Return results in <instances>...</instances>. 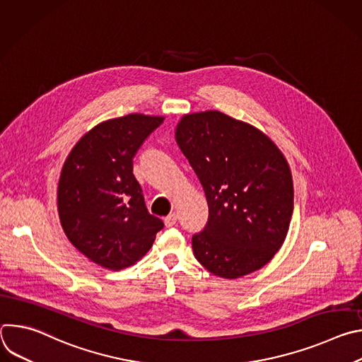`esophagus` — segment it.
Instances as JSON below:
<instances>
[{
    "instance_id": "34e87169",
    "label": "esophagus",
    "mask_w": 362,
    "mask_h": 362,
    "mask_svg": "<svg viewBox=\"0 0 362 362\" xmlns=\"http://www.w3.org/2000/svg\"><path fill=\"white\" fill-rule=\"evenodd\" d=\"M177 223V215H169V216H166L165 218V225L168 226V228H172V226H175Z\"/></svg>"
}]
</instances>
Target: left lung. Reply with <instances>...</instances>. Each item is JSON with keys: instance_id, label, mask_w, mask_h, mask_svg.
Returning a JSON list of instances; mask_svg holds the SVG:
<instances>
[{"instance_id": "left-lung-1", "label": "left lung", "mask_w": 362, "mask_h": 362, "mask_svg": "<svg viewBox=\"0 0 362 362\" xmlns=\"http://www.w3.org/2000/svg\"><path fill=\"white\" fill-rule=\"evenodd\" d=\"M175 134L209 206L208 223L192 238L196 259L226 279L261 269L281 249L293 212L282 151L261 130L216 110L183 116Z\"/></svg>"}]
</instances>
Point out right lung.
Masks as SVG:
<instances>
[{
	"label": "right lung",
	"mask_w": 362,
	"mask_h": 362,
	"mask_svg": "<svg viewBox=\"0 0 362 362\" xmlns=\"http://www.w3.org/2000/svg\"><path fill=\"white\" fill-rule=\"evenodd\" d=\"M165 117L127 115L97 124L73 147L62 169L57 208L69 240L112 271L134 265L163 222L147 212L133 158Z\"/></svg>",
	"instance_id": "add662e5"
}]
</instances>
